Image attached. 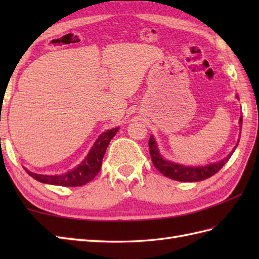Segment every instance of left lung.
<instances>
[{
  "instance_id": "1",
  "label": "left lung",
  "mask_w": 259,
  "mask_h": 259,
  "mask_svg": "<svg viewBox=\"0 0 259 259\" xmlns=\"http://www.w3.org/2000/svg\"><path fill=\"white\" fill-rule=\"evenodd\" d=\"M241 124H243V117L240 115L239 118L240 128H241ZM237 146H238V142L237 145L234 147L233 151L230 152L226 158H224L217 162L209 163V164H206V166H185V164H180L178 162H174L171 160H167V159H164L158 149V145L156 142V139L153 138V136H150V139H149V152H150L153 166H155L158 171L161 172L164 177H168L170 179H174L177 181H184V183L201 181L211 177V176H213L214 174H217L229 160V158L232 157Z\"/></svg>"
}]
</instances>
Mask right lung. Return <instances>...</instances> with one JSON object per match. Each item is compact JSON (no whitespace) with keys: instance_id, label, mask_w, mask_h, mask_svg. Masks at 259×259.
<instances>
[{"instance_id":"1","label":"right lung","mask_w":259,"mask_h":259,"mask_svg":"<svg viewBox=\"0 0 259 259\" xmlns=\"http://www.w3.org/2000/svg\"><path fill=\"white\" fill-rule=\"evenodd\" d=\"M118 130L119 126L107 130L106 133H102L98 137V139L96 140L95 144H93L89 153H88L87 157L82 160V162L79 163L78 166L74 167L73 169H71L69 171L62 175H38L31 172L30 170H27L25 167L23 168L32 178L40 181L42 184L63 187H78L85 185L95 178L99 174V171H100L102 166V159L109 146V142L111 141L115 134L118 133Z\"/></svg>"}]
</instances>
